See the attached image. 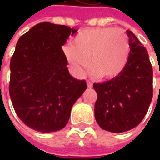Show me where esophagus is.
Returning <instances> with one entry per match:
<instances>
[{
	"label": "esophagus",
	"instance_id": "esophagus-1",
	"mask_svg": "<svg viewBox=\"0 0 160 160\" xmlns=\"http://www.w3.org/2000/svg\"><path fill=\"white\" fill-rule=\"evenodd\" d=\"M87 86H88V88H92V83L91 81H87Z\"/></svg>",
	"mask_w": 160,
	"mask_h": 160
}]
</instances>
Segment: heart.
<instances>
[{"mask_svg":"<svg viewBox=\"0 0 160 160\" xmlns=\"http://www.w3.org/2000/svg\"><path fill=\"white\" fill-rule=\"evenodd\" d=\"M62 51L77 77H83L91 64L94 77L113 79L126 68L130 54V42L122 29L90 28L80 31L74 37L73 42L66 44Z\"/></svg>","mask_w":160,"mask_h":160,"instance_id":"b5f03b06","label":"heart"}]
</instances>
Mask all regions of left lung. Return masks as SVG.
Returning a JSON list of instances; mask_svg holds the SVG:
<instances>
[{
  "instance_id": "obj_1",
  "label": "left lung",
  "mask_w": 160,
  "mask_h": 160,
  "mask_svg": "<svg viewBox=\"0 0 160 160\" xmlns=\"http://www.w3.org/2000/svg\"><path fill=\"white\" fill-rule=\"evenodd\" d=\"M126 34L130 54L119 76L104 83H93L97 92L94 115L103 130L129 131L143 119L153 95V71L149 54L132 31Z\"/></svg>"
}]
</instances>
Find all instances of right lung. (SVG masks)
I'll list each match as a JSON object with an SVG mask.
<instances>
[{
    "instance_id": "right-lung-1",
    "label": "right lung",
    "mask_w": 160,
    "mask_h": 160,
    "mask_svg": "<svg viewBox=\"0 0 160 160\" xmlns=\"http://www.w3.org/2000/svg\"><path fill=\"white\" fill-rule=\"evenodd\" d=\"M77 29L42 22L18 39L10 59L9 96L18 117L35 131L64 128L87 88L68 72L61 46Z\"/></svg>"
}]
</instances>
